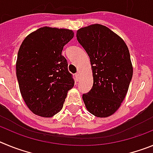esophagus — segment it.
<instances>
[{
	"label": "esophagus",
	"mask_w": 153,
	"mask_h": 153,
	"mask_svg": "<svg viewBox=\"0 0 153 153\" xmlns=\"http://www.w3.org/2000/svg\"><path fill=\"white\" fill-rule=\"evenodd\" d=\"M75 79H76V81L79 80V73H77V74H75Z\"/></svg>",
	"instance_id": "obj_1"
}]
</instances>
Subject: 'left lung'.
<instances>
[{
    "mask_svg": "<svg viewBox=\"0 0 153 153\" xmlns=\"http://www.w3.org/2000/svg\"><path fill=\"white\" fill-rule=\"evenodd\" d=\"M76 38L90 57L93 71V87L83 94L85 106L95 117H109L129 90L133 73L129 49L119 35L101 24L80 28Z\"/></svg>",
    "mask_w": 153,
    "mask_h": 153,
    "instance_id": "left-lung-1",
    "label": "left lung"
}]
</instances>
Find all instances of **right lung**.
<instances>
[{
    "label": "right lung",
    "mask_w": 153,
    "mask_h": 153,
    "mask_svg": "<svg viewBox=\"0 0 153 153\" xmlns=\"http://www.w3.org/2000/svg\"><path fill=\"white\" fill-rule=\"evenodd\" d=\"M74 36L71 30L44 27L27 35L20 47L16 62L19 88L27 106L37 116L49 118L59 113L74 87L62 56Z\"/></svg>",
    "instance_id": "1"
}]
</instances>
